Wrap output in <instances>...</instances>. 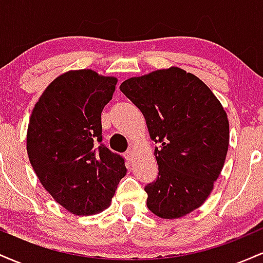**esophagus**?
<instances>
[{
  "mask_svg": "<svg viewBox=\"0 0 263 263\" xmlns=\"http://www.w3.org/2000/svg\"><path fill=\"white\" fill-rule=\"evenodd\" d=\"M125 157H126V158H127V161L131 162L132 159H134V157H135V152L132 149H129V151H127V152H126Z\"/></svg>",
  "mask_w": 263,
  "mask_h": 263,
  "instance_id": "1",
  "label": "esophagus"
}]
</instances>
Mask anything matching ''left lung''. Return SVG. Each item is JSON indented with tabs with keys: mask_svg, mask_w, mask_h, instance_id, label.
I'll return each instance as SVG.
<instances>
[{
	"mask_svg": "<svg viewBox=\"0 0 263 263\" xmlns=\"http://www.w3.org/2000/svg\"><path fill=\"white\" fill-rule=\"evenodd\" d=\"M120 90L140 108L158 144V177L144 188L148 209L162 219L198 209L228 153L229 120L222 105L199 78L177 66L129 78Z\"/></svg>",
	"mask_w": 263,
	"mask_h": 263,
	"instance_id": "obj_1",
	"label": "left lung"
}]
</instances>
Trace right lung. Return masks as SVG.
Here are the masks:
<instances>
[{"instance_id":"right-lung-1","label":"right lung","mask_w":263,"mask_h":263,"mask_svg":"<svg viewBox=\"0 0 263 263\" xmlns=\"http://www.w3.org/2000/svg\"><path fill=\"white\" fill-rule=\"evenodd\" d=\"M117 79L70 70L48 85L33 108L27 153L44 189L75 215L107 209L125 161L102 143L101 112Z\"/></svg>"}]
</instances>
